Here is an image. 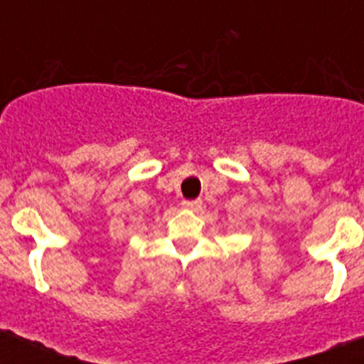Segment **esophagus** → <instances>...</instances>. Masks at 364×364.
Wrapping results in <instances>:
<instances>
[{"label":"esophagus","mask_w":364,"mask_h":364,"mask_svg":"<svg viewBox=\"0 0 364 364\" xmlns=\"http://www.w3.org/2000/svg\"><path fill=\"white\" fill-rule=\"evenodd\" d=\"M183 208L196 211L202 208V202H200V200H183Z\"/></svg>","instance_id":"1"}]
</instances>
